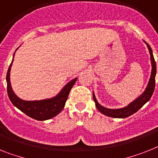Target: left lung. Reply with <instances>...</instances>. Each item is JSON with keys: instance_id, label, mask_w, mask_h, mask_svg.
<instances>
[{"instance_id": "1", "label": "left lung", "mask_w": 158, "mask_h": 158, "mask_svg": "<svg viewBox=\"0 0 158 158\" xmlns=\"http://www.w3.org/2000/svg\"><path fill=\"white\" fill-rule=\"evenodd\" d=\"M146 45L148 46V49H149V54H150L151 63H152V72H151L150 79H149L146 89L144 90V92L137 99H135L134 101H132L131 104H129L126 107H124L123 108H119V109H110V108H104V107L101 106L98 103L95 96V94L93 93V99L95 103V106L101 113H103L105 116H110V117L126 118L137 112L141 107L144 105V104H146L147 102L150 99L151 96L153 95V91H154L155 77H156L157 68H156V62H155L154 58H153L152 49H151V47L148 43H146Z\"/></svg>"}]
</instances>
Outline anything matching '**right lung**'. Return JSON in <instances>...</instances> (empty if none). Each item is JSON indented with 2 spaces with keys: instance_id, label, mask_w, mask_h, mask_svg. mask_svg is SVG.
Returning a JSON list of instances; mask_svg holds the SVG:
<instances>
[{
  "instance_id": "obj_1",
  "label": "right lung",
  "mask_w": 158,
  "mask_h": 158,
  "mask_svg": "<svg viewBox=\"0 0 158 158\" xmlns=\"http://www.w3.org/2000/svg\"><path fill=\"white\" fill-rule=\"evenodd\" d=\"M13 61H14V59L12 60L11 64L8 69L7 75H6L7 93L12 104H14L16 108H18L22 112L27 115L28 116L33 118L34 120H46L57 116L64 108L66 101L68 98L69 93L76 82L77 78L69 82L56 96H54L51 99L26 101V100H23L18 97L12 89L11 83H10V70H11Z\"/></svg>"
}]
</instances>
